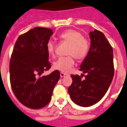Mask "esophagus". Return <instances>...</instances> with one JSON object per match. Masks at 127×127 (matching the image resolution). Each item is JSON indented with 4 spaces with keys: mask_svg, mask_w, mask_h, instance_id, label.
<instances>
[{
    "mask_svg": "<svg viewBox=\"0 0 127 127\" xmlns=\"http://www.w3.org/2000/svg\"><path fill=\"white\" fill-rule=\"evenodd\" d=\"M65 75H67L65 73H62H62H60V76H61L62 78V77H64Z\"/></svg>",
    "mask_w": 127,
    "mask_h": 127,
    "instance_id": "esophagus-1",
    "label": "esophagus"
}]
</instances>
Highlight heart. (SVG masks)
<instances>
[{
  "label": "heart",
  "instance_id": "1",
  "mask_svg": "<svg viewBox=\"0 0 127 127\" xmlns=\"http://www.w3.org/2000/svg\"><path fill=\"white\" fill-rule=\"evenodd\" d=\"M60 37L63 41L69 44L67 52L69 56L60 58L54 63L53 67L62 72H68L75 64L74 57L78 60H82L88 54L90 48V41L84 37L82 32L74 29L63 32L60 35ZM55 49L56 45L54 41H48L47 50L50 56H55Z\"/></svg>",
  "mask_w": 127,
  "mask_h": 127
}]
</instances>
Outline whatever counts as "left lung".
Listing matches in <instances>:
<instances>
[{
  "label": "left lung",
  "instance_id": "8db88e82",
  "mask_svg": "<svg viewBox=\"0 0 127 127\" xmlns=\"http://www.w3.org/2000/svg\"><path fill=\"white\" fill-rule=\"evenodd\" d=\"M91 46L88 54L80 65L85 75H71L73 82L68 89L75 104L88 107L97 103L108 90L114 75L113 49L104 33L95 30L90 33Z\"/></svg>",
  "mask_w": 127,
  "mask_h": 127
}]
</instances>
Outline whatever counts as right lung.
Listing matches in <instances>:
<instances>
[{
  "instance_id": "right-lung-1",
  "label": "right lung",
  "mask_w": 127,
  "mask_h": 127,
  "mask_svg": "<svg viewBox=\"0 0 127 127\" xmlns=\"http://www.w3.org/2000/svg\"><path fill=\"white\" fill-rule=\"evenodd\" d=\"M52 33L51 28H32L19 36L11 54L9 62L11 89L19 101L29 108L39 109L48 104L60 78L58 70L40 76L51 67L47 43Z\"/></svg>"
}]
</instances>
